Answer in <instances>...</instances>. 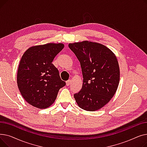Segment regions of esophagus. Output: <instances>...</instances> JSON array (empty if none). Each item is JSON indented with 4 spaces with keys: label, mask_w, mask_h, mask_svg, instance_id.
<instances>
[{
    "label": "esophagus",
    "mask_w": 147,
    "mask_h": 147,
    "mask_svg": "<svg viewBox=\"0 0 147 147\" xmlns=\"http://www.w3.org/2000/svg\"><path fill=\"white\" fill-rule=\"evenodd\" d=\"M70 84H71V80H68L66 82V85L67 86H69Z\"/></svg>",
    "instance_id": "1"
}]
</instances>
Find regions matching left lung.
<instances>
[{
    "mask_svg": "<svg viewBox=\"0 0 147 147\" xmlns=\"http://www.w3.org/2000/svg\"><path fill=\"white\" fill-rule=\"evenodd\" d=\"M68 46L80 63L83 85L74 95L81 109L89 111L101 109L116 92L120 81V68L115 54L105 46L83 41Z\"/></svg>",
    "mask_w": 147,
    "mask_h": 147,
    "instance_id": "8db88e82",
    "label": "left lung"
}]
</instances>
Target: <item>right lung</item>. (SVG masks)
<instances>
[{
  "instance_id": "obj_1",
  "label": "right lung",
  "mask_w": 147,
  "mask_h": 147,
  "mask_svg": "<svg viewBox=\"0 0 147 147\" xmlns=\"http://www.w3.org/2000/svg\"><path fill=\"white\" fill-rule=\"evenodd\" d=\"M64 48L63 43H47L29 48L21 59L17 84L22 97L29 104L44 109L57 98L59 90L65 85L58 69L52 64Z\"/></svg>"
}]
</instances>
